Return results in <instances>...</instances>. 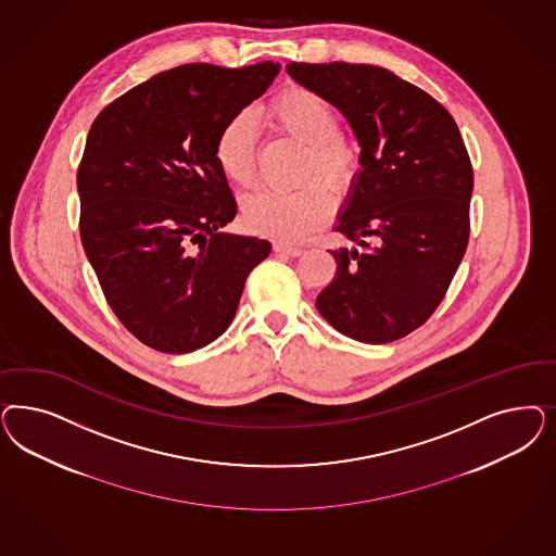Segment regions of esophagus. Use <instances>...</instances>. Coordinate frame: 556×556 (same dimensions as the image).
Listing matches in <instances>:
<instances>
[{"label":"esophagus","instance_id":"34e87169","mask_svg":"<svg viewBox=\"0 0 556 556\" xmlns=\"http://www.w3.org/2000/svg\"><path fill=\"white\" fill-rule=\"evenodd\" d=\"M274 251L276 253H280V255H290V257H299L303 250L301 248H296V245H288V243H274Z\"/></svg>","mask_w":556,"mask_h":556}]
</instances>
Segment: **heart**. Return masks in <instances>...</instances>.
<instances>
[{
  "label": "heart",
  "mask_w": 556,
  "mask_h": 556,
  "mask_svg": "<svg viewBox=\"0 0 556 556\" xmlns=\"http://www.w3.org/2000/svg\"><path fill=\"white\" fill-rule=\"evenodd\" d=\"M264 118L280 135L305 144L301 178H321L336 194H348L356 188L364 172L362 151L358 144L341 137L340 112L319 91L303 86L280 91L264 108ZM213 153L218 172L231 186H253L255 125L248 112L235 114L220 126ZM321 185L313 180L288 192L260 190L243 200V220L253 231L278 241H301L331 215V194Z\"/></svg>",
  "instance_id": "obj_1"
}]
</instances>
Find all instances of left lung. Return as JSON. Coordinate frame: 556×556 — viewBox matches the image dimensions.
<instances>
[{
    "instance_id": "8db88e82",
    "label": "left lung",
    "mask_w": 556,
    "mask_h": 556,
    "mask_svg": "<svg viewBox=\"0 0 556 556\" xmlns=\"http://www.w3.org/2000/svg\"><path fill=\"white\" fill-rule=\"evenodd\" d=\"M354 128L364 172L336 231L356 250L331 251L336 276L317 308L364 343L409 336L442 303L470 233L472 165L452 114L375 65L288 63Z\"/></svg>"
}]
</instances>
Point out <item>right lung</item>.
<instances>
[{
  "mask_svg": "<svg viewBox=\"0 0 556 556\" xmlns=\"http://www.w3.org/2000/svg\"><path fill=\"white\" fill-rule=\"evenodd\" d=\"M278 72L271 61L181 65L126 91L91 125L77 169L81 243L118 321L157 352L215 341L271 251L266 239L220 233L237 202L213 149L220 126Z\"/></svg>",
  "mask_w": 556,
  "mask_h": 556,
  "instance_id": "1",
  "label": "right lung"
}]
</instances>
